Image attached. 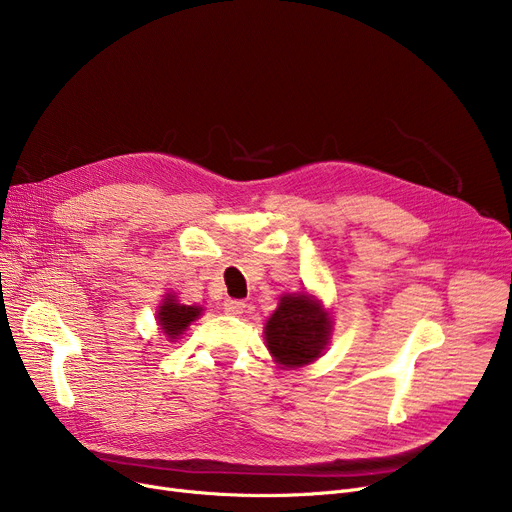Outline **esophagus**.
<instances>
[{"mask_svg":"<svg viewBox=\"0 0 512 512\" xmlns=\"http://www.w3.org/2000/svg\"><path fill=\"white\" fill-rule=\"evenodd\" d=\"M245 301H236V299H226L224 301V311L228 315H240L242 311H245Z\"/></svg>","mask_w":512,"mask_h":512,"instance_id":"obj_1","label":"esophagus"}]
</instances>
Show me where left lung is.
Here are the masks:
<instances>
[{
	"mask_svg": "<svg viewBox=\"0 0 512 512\" xmlns=\"http://www.w3.org/2000/svg\"><path fill=\"white\" fill-rule=\"evenodd\" d=\"M330 336L326 311L307 294H286L265 326L270 353L286 367H301L321 355Z\"/></svg>",
	"mask_w": 512,
	"mask_h": 512,
	"instance_id": "8db88e82",
	"label": "left lung"
}]
</instances>
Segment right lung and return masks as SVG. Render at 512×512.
<instances>
[{
	"label": "right lung",
	"instance_id": "1",
	"mask_svg": "<svg viewBox=\"0 0 512 512\" xmlns=\"http://www.w3.org/2000/svg\"><path fill=\"white\" fill-rule=\"evenodd\" d=\"M201 315L199 307H188V305H180L174 301V297H168L164 301V305L159 307L157 319H159V326L164 330L170 338L180 336L191 321H195Z\"/></svg>",
	"mask_w": 512,
	"mask_h": 512
}]
</instances>
